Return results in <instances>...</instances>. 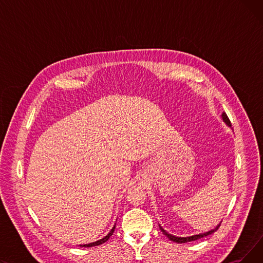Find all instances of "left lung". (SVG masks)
I'll return each instance as SVG.
<instances>
[{
    "label": "left lung",
    "instance_id": "left-lung-1",
    "mask_svg": "<svg viewBox=\"0 0 263 263\" xmlns=\"http://www.w3.org/2000/svg\"><path fill=\"white\" fill-rule=\"evenodd\" d=\"M223 120L228 124L229 127H231V122H230V120H229V118H228V116L225 114V113H223ZM218 227H219V225L218 226H216L214 229H212V230H210V231H208V232H205V233H200V234H195V236H192V237H186V238H180V237H175V236H173V234H170L168 232H166L165 231L161 226H160V229H161V231L165 234V236H166L171 241H173V242H176V243H187V242H192V241H196V240H198V239H201V238H204V237H206V236H210V234H212L213 232H215L217 229H218Z\"/></svg>",
    "mask_w": 263,
    "mask_h": 263
}]
</instances>
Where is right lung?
Returning a JSON list of instances; mask_svg holds the SVG:
<instances>
[{"label": "right lung", "instance_id": "add662e5", "mask_svg": "<svg viewBox=\"0 0 263 263\" xmlns=\"http://www.w3.org/2000/svg\"><path fill=\"white\" fill-rule=\"evenodd\" d=\"M114 230H115V226L110 229V231L108 232V234H106V236L104 237V238H102L101 240H98V241H96V242H92V243H89V244H84V245H80L81 247H92V246H97V245H101V244H103L104 242H106L108 239H109V237L112 236L113 234V232H114Z\"/></svg>", "mask_w": 263, "mask_h": 263}]
</instances>
